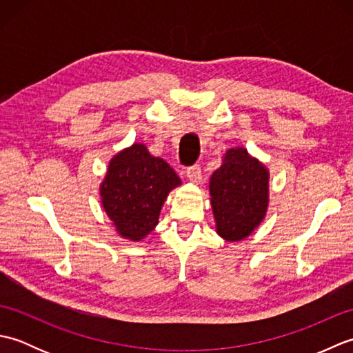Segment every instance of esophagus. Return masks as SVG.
<instances>
[{
	"label": "esophagus",
	"mask_w": 353,
	"mask_h": 353,
	"mask_svg": "<svg viewBox=\"0 0 353 353\" xmlns=\"http://www.w3.org/2000/svg\"><path fill=\"white\" fill-rule=\"evenodd\" d=\"M185 174H186V179H188V181H190L191 183H199L200 179H201L200 165H192V167L186 168Z\"/></svg>",
	"instance_id": "esophagus-1"
}]
</instances>
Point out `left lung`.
<instances>
[{
	"label": "left lung",
	"instance_id": "left-lung-1",
	"mask_svg": "<svg viewBox=\"0 0 353 353\" xmlns=\"http://www.w3.org/2000/svg\"><path fill=\"white\" fill-rule=\"evenodd\" d=\"M270 172L244 147L229 148L209 179L215 229L230 243L243 241L265 219Z\"/></svg>",
	"mask_w": 353,
	"mask_h": 353
}]
</instances>
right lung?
Masks as SVG:
<instances>
[{"label": "right lung", "instance_id": "right-lung-1", "mask_svg": "<svg viewBox=\"0 0 353 353\" xmlns=\"http://www.w3.org/2000/svg\"><path fill=\"white\" fill-rule=\"evenodd\" d=\"M181 179L141 142L118 152L100 185L101 206L119 236L142 241L157 223L161 209Z\"/></svg>", "mask_w": 353, "mask_h": 353}]
</instances>
